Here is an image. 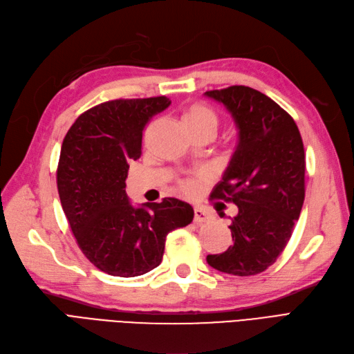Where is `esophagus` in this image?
<instances>
[{
  "label": "esophagus",
  "mask_w": 354,
  "mask_h": 354,
  "mask_svg": "<svg viewBox=\"0 0 354 354\" xmlns=\"http://www.w3.org/2000/svg\"><path fill=\"white\" fill-rule=\"evenodd\" d=\"M206 219H208V214H206L202 208H194V216H193L194 223L202 224L206 221Z\"/></svg>",
  "instance_id": "1"
}]
</instances>
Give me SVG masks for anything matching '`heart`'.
Segmentation results:
<instances>
[{
    "label": "heart",
    "instance_id": "b5f03b06",
    "mask_svg": "<svg viewBox=\"0 0 354 354\" xmlns=\"http://www.w3.org/2000/svg\"><path fill=\"white\" fill-rule=\"evenodd\" d=\"M183 121L192 135H198V133H209L215 136V133L219 127V117L214 109L205 104L194 102L185 108L183 111ZM180 186L189 196H196L201 192V185L196 180H183Z\"/></svg>",
    "mask_w": 354,
    "mask_h": 354
}]
</instances>
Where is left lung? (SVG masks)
Segmentation results:
<instances>
[{"label": "left lung", "instance_id": "left-lung-1", "mask_svg": "<svg viewBox=\"0 0 354 354\" xmlns=\"http://www.w3.org/2000/svg\"><path fill=\"white\" fill-rule=\"evenodd\" d=\"M205 95L224 104L239 129L236 151L211 194L237 205L230 225L234 243L206 261L231 275L261 274L286 249L300 216L306 169L300 131L287 111L249 86Z\"/></svg>", "mask_w": 354, "mask_h": 354}]
</instances>
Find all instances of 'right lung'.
<instances>
[{"instance_id":"add662e5","label":"right lung","mask_w":354,"mask_h":354,"mask_svg":"<svg viewBox=\"0 0 354 354\" xmlns=\"http://www.w3.org/2000/svg\"><path fill=\"white\" fill-rule=\"evenodd\" d=\"M169 104L167 96L100 104L80 114L63 140L57 168L61 206L80 250L105 274L149 272L162 261L169 231L193 219L192 206L176 198L135 208L126 193L143 130Z\"/></svg>"}]
</instances>
